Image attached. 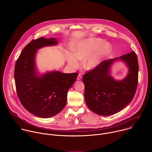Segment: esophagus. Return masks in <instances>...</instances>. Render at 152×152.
I'll return each instance as SVG.
<instances>
[{
    "label": "esophagus",
    "instance_id": "obj_1",
    "mask_svg": "<svg viewBox=\"0 0 152 152\" xmlns=\"http://www.w3.org/2000/svg\"><path fill=\"white\" fill-rule=\"evenodd\" d=\"M82 76H81L80 75H78L77 77V80H80V79H82Z\"/></svg>",
    "mask_w": 152,
    "mask_h": 152
}]
</instances>
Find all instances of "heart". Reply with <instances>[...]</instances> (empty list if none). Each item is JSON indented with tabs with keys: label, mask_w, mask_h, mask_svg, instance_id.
<instances>
[{
	"label": "heart",
	"mask_w": 152,
	"mask_h": 152,
	"mask_svg": "<svg viewBox=\"0 0 152 152\" xmlns=\"http://www.w3.org/2000/svg\"><path fill=\"white\" fill-rule=\"evenodd\" d=\"M112 50L110 42L99 38H90L82 40L74 46L73 53L67 54L69 66L73 69L79 67V61L85 60L83 66L88 71L99 67L104 59L109 55Z\"/></svg>",
	"instance_id": "1"
}]
</instances>
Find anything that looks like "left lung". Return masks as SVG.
I'll use <instances>...</instances> for the list:
<instances>
[{
  "label": "left lung",
  "mask_w": 152,
  "mask_h": 152,
  "mask_svg": "<svg viewBox=\"0 0 152 152\" xmlns=\"http://www.w3.org/2000/svg\"><path fill=\"white\" fill-rule=\"evenodd\" d=\"M117 60L128 68L126 76L115 80L110 75V67ZM138 58L134 51L114 59L103 61L99 67L83 76L85 100L94 113L103 116L117 113L131 102L136 93L138 78Z\"/></svg>",
  "instance_id": "8db88e82"
}]
</instances>
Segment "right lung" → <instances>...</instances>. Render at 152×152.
<instances>
[{
    "instance_id": "obj_1",
    "label": "right lung",
    "mask_w": 152,
    "mask_h": 152,
    "mask_svg": "<svg viewBox=\"0 0 152 152\" xmlns=\"http://www.w3.org/2000/svg\"><path fill=\"white\" fill-rule=\"evenodd\" d=\"M56 38L41 37L24 48L15 66L14 79L18 97L25 109L40 118L52 117L60 113L67 102V91L76 81L77 73L37 70L35 56L43 47L58 45Z\"/></svg>"
}]
</instances>
